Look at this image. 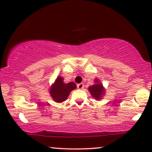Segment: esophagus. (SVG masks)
<instances>
[{"instance_id":"1","label":"esophagus","mask_w":152,"mask_h":152,"mask_svg":"<svg viewBox=\"0 0 152 152\" xmlns=\"http://www.w3.org/2000/svg\"><path fill=\"white\" fill-rule=\"evenodd\" d=\"M84 84H83V83H80V84H77V88L78 89H81V90H82V89L84 88Z\"/></svg>"}]
</instances>
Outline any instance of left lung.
<instances>
[{
    "mask_svg": "<svg viewBox=\"0 0 152 152\" xmlns=\"http://www.w3.org/2000/svg\"><path fill=\"white\" fill-rule=\"evenodd\" d=\"M94 82V84L88 87V90L90 92L91 96L98 101L102 99L103 96L105 94L106 90L98 78H95Z\"/></svg>",
    "mask_w": 152,
    "mask_h": 152,
    "instance_id": "left-lung-1",
    "label": "left lung"
}]
</instances>
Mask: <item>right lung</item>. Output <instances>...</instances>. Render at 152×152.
Here are the masks:
<instances>
[{"mask_svg": "<svg viewBox=\"0 0 152 152\" xmlns=\"http://www.w3.org/2000/svg\"><path fill=\"white\" fill-rule=\"evenodd\" d=\"M76 88V84L74 82L66 84L64 82L62 77L58 76L55 82L50 87L49 93L55 102L61 103L66 100L70 92Z\"/></svg>", "mask_w": 152, "mask_h": 152, "instance_id": "add662e5", "label": "right lung"}]
</instances>
